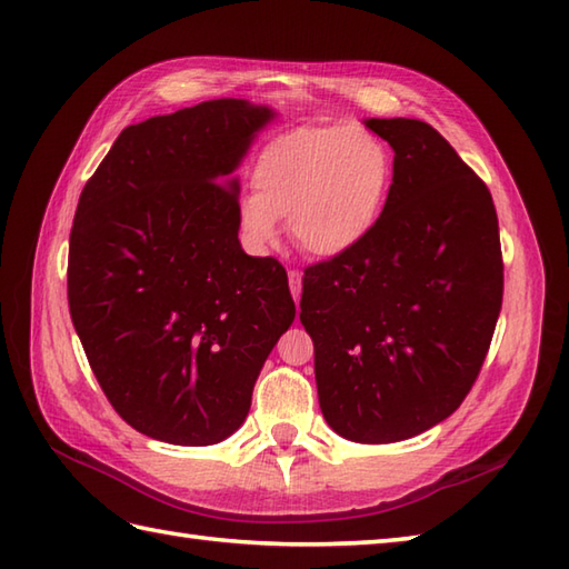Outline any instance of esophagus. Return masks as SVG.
Returning <instances> with one entry per match:
<instances>
[{"label": "esophagus", "instance_id": "esophagus-1", "mask_svg": "<svg viewBox=\"0 0 569 569\" xmlns=\"http://www.w3.org/2000/svg\"><path fill=\"white\" fill-rule=\"evenodd\" d=\"M288 286H291V293H293V298H296V303H298V298H300V291H303V276H300V271H288Z\"/></svg>", "mask_w": 569, "mask_h": 569}]
</instances>
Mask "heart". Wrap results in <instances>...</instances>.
<instances>
[{
	"mask_svg": "<svg viewBox=\"0 0 569 569\" xmlns=\"http://www.w3.org/2000/svg\"><path fill=\"white\" fill-rule=\"evenodd\" d=\"M253 192L239 204L251 244H271L288 217L296 244L332 259L357 249L383 217L393 156L373 131L306 124L273 137L253 166Z\"/></svg>",
	"mask_w": 569,
	"mask_h": 569,
	"instance_id": "heart-1",
	"label": "heart"
}]
</instances>
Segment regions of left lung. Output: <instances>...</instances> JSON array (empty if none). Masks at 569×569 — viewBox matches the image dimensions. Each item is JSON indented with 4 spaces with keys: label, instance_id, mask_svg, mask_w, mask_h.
Listing matches in <instances>:
<instances>
[{
    "label": "left lung",
    "instance_id": "8db88e82",
    "mask_svg": "<svg viewBox=\"0 0 569 569\" xmlns=\"http://www.w3.org/2000/svg\"><path fill=\"white\" fill-rule=\"evenodd\" d=\"M393 149L377 229L312 263L300 322L316 345L325 420L342 438L398 442L452 416L485 365L503 300L491 192L430 124L369 119Z\"/></svg>",
    "mask_w": 569,
    "mask_h": 569
}]
</instances>
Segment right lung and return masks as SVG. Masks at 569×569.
<instances>
[{
    "mask_svg": "<svg viewBox=\"0 0 569 569\" xmlns=\"http://www.w3.org/2000/svg\"><path fill=\"white\" fill-rule=\"evenodd\" d=\"M271 117L222 98L131 124L80 192L70 318L107 401L153 440L229 438L296 318L283 266L239 244L229 180Z\"/></svg>",
    "mask_w": 569,
    "mask_h": 569,
    "instance_id": "1",
    "label": "right lung"
}]
</instances>
